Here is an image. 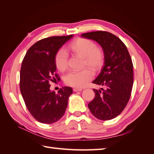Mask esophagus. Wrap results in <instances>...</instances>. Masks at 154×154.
Segmentation results:
<instances>
[{"label":"esophagus","instance_id":"obj_1","mask_svg":"<svg viewBox=\"0 0 154 154\" xmlns=\"http://www.w3.org/2000/svg\"><path fill=\"white\" fill-rule=\"evenodd\" d=\"M82 89L78 88H74L73 89V91H82Z\"/></svg>","mask_w":154,"mask_h":154}]
</instances>
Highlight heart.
I'll list each match as a JSON object with an SVG mask.
<instances>
[{
	"instance_id": "b5f03b06",
	"label": "heart",
	"mask_w": 154,
	"mask_h": 154,
	"mask_svg": "<svg viewBox=\"0 0 154 154\" xmlns=\"http://www.w3.org/2000/svg\"><path fill=\"white\" fill-rule=\"evenodd\" d=\"M68 50L72 53L83 58L82 65L87 66L94 71L100 69L103 64L105 52L101 47L95 46L91 40L79 37L72 42L68 46ZM67 53L63 49L57 52L54 57V64L60 71H64L67 68ZM92 76L91 71L84 68L80 71H72L64 78L68 85L73 87H82L90 80Z\"/></svg>"
}]
</instances>
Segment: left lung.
Instances as JSON below:
<instances>
[{
    "label": "left lung",
    "instance_id": "1",
    "mask_svg": "<svg viewBox=\"0 0 154 154\" xmlns=\"http://www.w3.org/2000/svg\"><path fill=\"white\" fill-rule=\"evenodd\" d=\"M81 37L96 42L105 52L103 66L92 82L104 89H93L95 95L88 107L97 119L111 120L121 113L131 97L133 86L131 57L124 43L111 33L98 31L83 33Z\"/></svg>",
    "mask_w": 154,
    "mask_h": 154
}]
</instances>
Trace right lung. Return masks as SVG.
<instances>
[{"mask_svg": "<svg viewBox=\"0 0 154 154\" xmlns=\"http://www.w3.org/2000/svg\"><path fill=\"white\" fill-rule=\"evenodd\" d=\"M73 37H50L30 47L23 58L20 70V88L27 109L37 121L52 124L64 115L70 87H63L55 94L50 90V81L59 80L55 74L54 57L59 49Z\"/></svg>", "mask_w": 154, "mask_h": 154, "instance_id": "add662e5", "label": "right lung"}]
</instances>
